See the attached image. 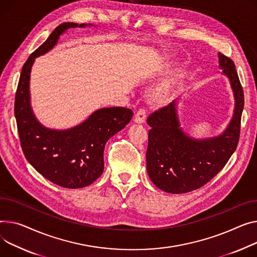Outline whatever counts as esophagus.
<instances>
[{
    "label": "esophagus",
    "mask_w": 257,
    "mask_h": 257,
    "mask_svg": "<svg viewBox=\"0 0 257 257\" xmlns=\"http://www.w3.org/2000/svg\"><path fill=\"white\" fill-rule=\"evenodd\" d=\"M146 119H147V110L145 108H141L138 112H136L134 121H135V123L143 124L146 122Z\"/></svg>",
    "instance_id": "34e87169"
}]
</instances>
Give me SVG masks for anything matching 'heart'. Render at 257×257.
Segmentation results:
<instances>
[{"label":"heart","instance_id":"b5f03b06","mask_svg":"<svg viewBox=\"0 0 257 257\" xmlns=\"http://www.w3.org/2000/svg\"><path fill=\"white\" fill-rule=\"evenodd\" d=\"M166 92H167V91H166V90H165V89H164V90H163V91H162V94H161V97H164V96H165V94H166Z\"/></svg>","mask_w":257,"mask_h":257}]
</instances>
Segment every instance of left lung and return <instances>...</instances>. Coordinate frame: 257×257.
Wrapping results in <instances>:
<instances>
[{
    "instance_id": "8db88e82",
    "label": "left lung",
    "mask_w": 257,
    "mask_h": 257,
    "mask_svg": "<svg viewBox=\"0 0 257 257\" xmlns=\"http://www.w3.org/2000/svg\"><path fill=\"white\" fill-rule=\"evenodd\" d=\"M219 65L229 78L235 108L226 130L218 138L192 140L178 121L175 101L151 113L147 170L151 181L168 193H187L209 183L235 151L241 132L244 92L233 61L219 53Z\"/></svg>"
}]
</instances>
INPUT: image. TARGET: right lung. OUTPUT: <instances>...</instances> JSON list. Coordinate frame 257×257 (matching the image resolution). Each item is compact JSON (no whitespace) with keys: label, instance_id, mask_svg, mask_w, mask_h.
Segmentation results:
<instances>
[{"label":"right lung","instance_id":"1","mask_svg":"<svg viewBox=\"0 0 257 257\" xmlns=\"http://www.w3.org/2000/svg\"><path fill=\"white\" fill-rule=\"evenodd\" d=\"M74 27L78 25H60L29 57L23 66L14 101L17 131L26 159L48 181L71 189L89 186L102 175L106 142L125 128L133 115L125 107L101 108L82 124L62 131L43 127L34 116L29 93L34 60L53 48L65 30Z\"/></svg>","mask_w":257,"mask_h":257}]
</instances>
